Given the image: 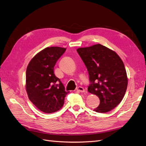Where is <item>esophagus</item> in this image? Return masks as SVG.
<instances>
[{
	"instance_id": "esophagus-1",
	"label": "esophagus",
	"mask_w": 146,
	"mask_h": 146,
	"mask_svg": "<svg viewBox=\"0 0 146 146\" xmlns=\"http://www.w3.org/2000/svg\"><path fill=\"white\" fill-rule=\"evenodd\" d=\"M77 90L80 92H85V89H84V88L82 87H80V86L78 87L77 88Z\"/></svg>"
}]
</instances>
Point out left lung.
<instances>
[{
  "label": "left lung",
  "mask_w": 146,
  "mask_h": 146,
  "mask_svg": "<svg viewBox=\"0 0 146 146\" xmlns=\"http://www.w3.org/2000/svg\"><path fill=\"white\" fill-rule=\"evenodd\" d=\"M89 74L88 92L97 95L100 105L94 111L106 113L121 102L127 86V77L120 57L100 44L77 49Z\"/></svg>",
  "instance_id": "obj_1"
}]
</instances>
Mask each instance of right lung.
Returning <instances> with one entry per match:
<instances>
[{
	"mask_svg": "<svg viewBox=\"0 0 146 146\" xmlns=\"http://www.w3.org/2000/svg\"><path fill=\"white\" fill-rule=\"evenodd\" d=\"M66 49L48 47L30 61L26 71V90L30 100L40 110L51 113L61 109L69 92L54 73V67Z\"/></svg>",
	"mask_w": 146,
	"mask_h": 146,
	"instance_id": "obj_1",
	"label": "right lung"
}]
</instances>
